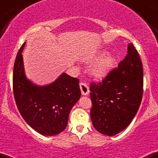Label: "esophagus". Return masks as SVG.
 Wrapping results in <instances>:
<instances>
[{
    "instance_id": "esophagus-1",
    "label": "esophagus",
    "mask_w": 158,
    "mask_h": 158,
    "mask_svg": "<svg viewBox=\"0 0 158 158\" xmlns=\"http://www.w3.org/2000/svg\"><path fill=\"white\" fill-rule=\"evenodd\" d=\"M79 87H80L81 91L83 95H88L89 93V88L85 82H80L79 83Z\"/></svg>"
}]
</instances>
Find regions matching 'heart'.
I'll return each mask as SVG.
<instances>
[{"mask_svg": "<svg viewBox=\"0 0 158 158\" xmlns=\"http://www.w3.org/2000/svg\"><path fill=\"white\" fill-rule=\"evenodd\" d=\"M102 52L99 56H103ZM115 65V58L112 55H106L97 60L91 67V73L97 79H103L110 74Z\"/></svg>", "mask_w": 158, "mask_h": 158, "instance_id": "1", "label": "heart"}]
</instances>
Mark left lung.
<instances>
[{
	"label": "left lung",
	"mask_w": 158,
	"mask_h": 158,
	"mask_svg": "<svg viewBox=\"0 0 158 158\" xmlns=\"http://www.w3.org/2000/svg\"><path fill=\"white\" fill-rule=\"evenodd\" d=\"M94 127L102 134L114 136L132 121L143 94V68L137 50L127 45V54L101 82L90 86Z\"/></svg>",
	"instance_id": "obj_1"
}]
</instances>
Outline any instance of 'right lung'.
Masks as SVG:
<instances>
[{
  "label": "right lung",
  "instance_id": "obj_1",
  "mask_svg": "<svg viewBox=\"0 0 158 158\" xmlns=\"http://www.w3.org/2000/svg\"><path fill=\"white\" fill-rule=\"evenodd\" d=\"M23 43L15 57L13 90L21 115L33 129L44 136H54L65 129L69 114L81 96L79 80L66 73L46 86L27 80L23 67Z\"/></svg>",
  "mask_w": 158,
  "mask_h": 158
}]
</instances>
